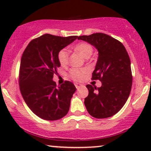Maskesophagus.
Wrapping results in <instances>:
<instances>
[{"label":"esophagus","mask_w":151,"mask_h":151,"mask_svg":"<svg viewBox=\"0 0 151 151\" xmlns=\"http://www.w3.org/2000/svg\"><path fill=\"white\" fill-rule=\"evenodd\" d=\"M74 84H75L76 87V88H77V89H78V88H80V87H82V84H80V83H75Z\"/></svg>","instance_id":"34e87169"}]
</instances>
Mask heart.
Listing matches in <instances>:
<instances>
[{
  "label": "heart",
  "instance_id": "1",
  "mask_svg": "<svg viewBox=\"0 0 151 151\" xmlns=\"http://www.w3.org/2000/svg\"><path fill=\"white\" fill-rule=\"evenodd\" d=\"M74 49L84 58H88L93 53V47L88 42H82L78 43L74 47ZM69 52L67 49H63L58 52V58L62 65H66L69 62ZM86 71L85 69H72L69 72V76L74 80H82L84 77Z\"/></svg>",
  "mask_w": 151,
  "mask_h": 151
}]
</instances>
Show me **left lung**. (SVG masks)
I'll return each mask as SVG.
<instances>
[{"mask_svg":"<svg viewBox=\"0 0 151 151\" xmlns=\"http://www.w3.org/2000/svg\"><path fill=\"white\" fill-rule=\"evenodd\" d=\"M78 39L94 46L99 54L92 79L100 80L102 86H86L88 90L84 99L86 110L96 118L113 116L122 108L131 93L133 76L129 54L122 43L102 33Z\"/></svg>","mask_w":151,"mask_h":151,"instance_id":"1","label":"left lung"}]
</instances>
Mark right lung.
Here are the masks:
<instances>
[{"label": "right lung", "instance_id": "1", "mask_svg": "<svg viewBox=\"0 0 151 151\" xmlns=\"http://www.w3.org/2000/svg\"><path fill=\"white\" fill-rule=\"evenodd\" d=\"M77 38L44 34L31 41L22 53L19 70L20 93L32 112L45 120L63 118L69 110L76 86L69 81L57 86L52 79L60 66L58 52Z\"/></svg>", "mask_w": 151, "mask_h": 151}]
</instances>
